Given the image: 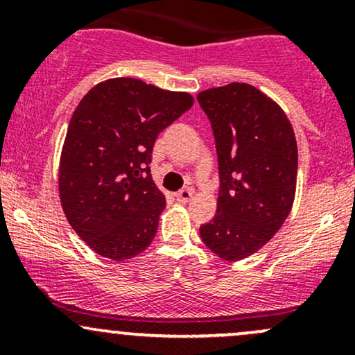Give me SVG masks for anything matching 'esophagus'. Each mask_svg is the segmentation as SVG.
<instances>
[{
    "label": "esophagus",
    "instance_id": "34e87169",
    "mask_svg": "<svg viewBox=\"0 0 355 355\" xmlns=\"http://www.w3.org/2000/svg\"><path fill=\"white\" fill-rule=\"evenodd\" d=\"M191 195H193V190H191V189H183V190L177 191V193H175V198H177V202L187 203V202H190Z\"/></svg>",
    "mask_w": 355,
    "mask_h": 355
}]
</instances>
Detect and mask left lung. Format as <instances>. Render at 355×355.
I'll return each mask as SVG.
<instances>
[{
	"mask_svg": "<svg viewBox=\"0 0 355 355\" xmlns=\"http://www.w3.org/2000/svg\"><path fill=\"white\" fill-rule=\"evenodd\" d=\"M217 145V214L200 237L220 259L237 262L259 252L284 225L297 185V141L287 115L248 83L197 95Z\"/></svg>",
	"mask_w": 355,
	"mask_h": 355,
	"instance_id": "left-lung-1",
	"label": "left lung"
}]
</instances>
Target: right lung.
Instances as JSON below:
<instances>
[{"mask_svg": "<svg viewBox=\"0 0 355 355\" xmlns=\"http://www.w3.org/2000/svg\"><path fill=\"white\" fill-rule=\"evenodd\" d=\"M191 105L190 93L110 78L73 112L60 157V202L98 255L123 262L152 243L166 203L148 168L153 145Z\"/></svg>", "mask_w": 355, "mask_h": 355, "instance_id": "obj_1", "label": "right lung"}]
</instances>
